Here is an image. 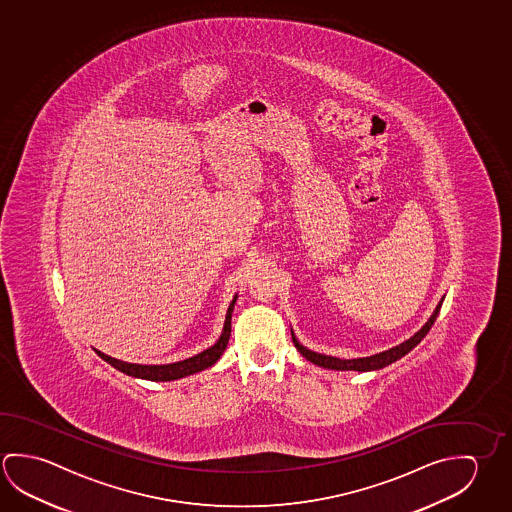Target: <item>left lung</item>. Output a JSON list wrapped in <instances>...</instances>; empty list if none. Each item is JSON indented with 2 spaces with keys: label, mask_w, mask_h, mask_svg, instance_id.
Masks as SVG:
<instances>
[{
  "label": "left lung",
  "mask_w": 512,
  "mask_h": 512,
  "mask_svg": "<svg viewBox=\"0 0 512 512\" xmlns=\"http://www.w3.org/2000/svg\"><path fill=\"white\" fill-rule=\"evenodd\" d=\"M443 298L441 302L437 303L436 309L432 312V316L427 319V323L423 327L419 328L418 332L414 336L409 337L407 341L389 348L386 352L375 353V355H369V357H359V359H339V357H332V355H323V353H316L309 350L307 346H303L296 336L293 334V343L296 346V350L302 353L303 357L307 361L316 364L319 368L334 369V371H377V369L386 368L389 364L402 359L403 355L411 352L414 346H418L421 343V339L427 336L428 330L434 325L439 309L443 305Z\"/></svg>",
  "instance_id": "left-lung-1"
}]
</instances>
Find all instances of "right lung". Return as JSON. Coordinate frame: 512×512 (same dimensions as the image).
<instances>
[{
	"instance_id": "obj_1",
	"label": "right lung",
	"mask_w": 512,
	"mask_h": 512,
	"mask_svg": "<svg viewBox=\"0 0 512 512\" xmlns=\"http://www.w3.org/2000/svg\"><path fill=\"white\" fill-rule=\"evenodd\" d=\"M237 302V294L234 300L228 305L227 316H225V325L221 330V336L218 341L212 344L207 350H203L198 355H193L184 361L171 362V364H135V362L119 361L110 355L100 352L93 348L94 352L98 353L103 361L109 362L112 368L118 369L121 373H125L128 377L143 378V380H151V382H169V380H178V378L189 377L194 373H200L203 369L210 368L212 364L219 361V357L225 352L227 348L228 339H230V332H232V312H234V305Z\"/></svg>"
}]
</instances>
